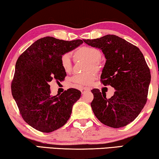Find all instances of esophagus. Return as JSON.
Here are the masks:
<instances>
[{
    "label": "esophagus",
    "mask_w": 159,
    "mask_h": 159,
    "mask_svg": "<svg viewBox=\"0 0 159 159\" xmlns=\"http://www.w3.org/2000/svg\"><path fill=\"white\" fill-rule=\"evenodd\" d=\"M89 90H90V89L88 88V87H83V88L80 89V91H81V93L82 94L84 93L85 92H87V91H89Z\"/></svg>",
    "instance_id": "esophagus-1"
}]
</instances>
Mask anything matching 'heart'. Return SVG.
<instances>
[{
  "instance_id": "heart-1",
  "label": "heart",
  "mask_w": 159,
  "mask_h": 159,
  "mask_svg": "<svg viewBox=\"0 0 159 159\" xmlns=\"http://www.w3.org/2000/svg\"><path fill=\"white\" fill-rule=\"evenodd\" d=\"M75 55L77 58H84L89 61L88 70H98L99 68V60L101 57V52L95 47L84 46L76 50ZM60 64L64 72H70L72 69V57L70 53H64L60 57ZM95 79V73L89 72L87 73L76 74L72 77V81L77 87L87 86L92 84Z\"/></svg>"
}]
</instances>
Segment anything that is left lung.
I'll use <instances>...</instances> for the list:
<instances>
[{
    "label": "left lung",
    "instance_id": "1",
    "mask_svg": "<svg viewBox=\"0 0 159 159\" xmlns=\"http://www.w3.org/2000/svg\"><path fill=\"white\" fill-rule=\"evenodd\" d=\"M83 41L102 50L106 62L100 80L116 90L109 99L98 89L91 90L94 114L105 125L124 127L137 118L147 101L151 72L143 55L137 47L116 35Z\"/></svg>",
    "mask_w": 159,
    "mask_h": 159
}]
</instances>
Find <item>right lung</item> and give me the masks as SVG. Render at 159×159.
I'll use <instances>...</instances> for the list:
<instances>
[{
  "label": "right lung",
  "mask_w": 159,
  "mask_h": 159,
  "mask_svg": "<svg viewBox=\"0 0 159 159\" xmlns=\"http://www.w3.org/2000/svg\"><path fill=\"white\" fill-rule=\"evenodd\" d=\"M82 43L81 39L68 41L47 36L36 41L18 57L11 92L23 119L32 128L50 133L62 127L70 118L81 92L70 88L52 96L49 82L53 79L64 80L66 74L60 57Z\"/></svg>",
  "instance_id": "add662e5"
}]
</instances>
